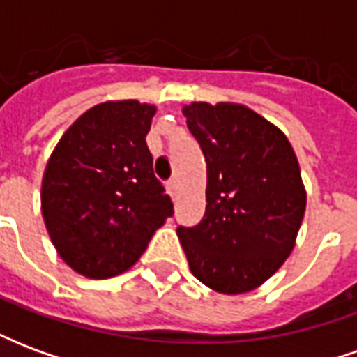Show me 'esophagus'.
I'll use <instances>...</instances> for the list:
<instances>
[{"label":"esophagus","instance_id":"1","mask_svg":"<svg viewBox=\"0 0 357 357\" xmlns=\"http://www.w3.org/2000/svg\"><path fill=\"white\" fill-rule=\"evenodd\" d=\"M166 187H168V193L174 197V195H176V189H178V185H176V179H170V181L166 183Z\"/></svg>","mask_w":357,"mask_h":357}]
</instances>
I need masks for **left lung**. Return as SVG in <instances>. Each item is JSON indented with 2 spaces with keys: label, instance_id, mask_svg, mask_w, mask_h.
<instances>
[{
  "label": "left lung",
  "instance_id": "1",
  "mask_svg": "<svg viewBox=\"0 0 357 357\" xmlns=\"http://www.w3.org/2000/svg\"><path fill=\"white\" fill-rule=\"evenodd\" d=\"M206 158V212L178 237L193 275L239 294L268 281L289 258L306 210L291 143L255 110L220 102L183 109Z\"/></svg>",
  "mask_w": 357,
  "mask_h": 357
}]
</instances>
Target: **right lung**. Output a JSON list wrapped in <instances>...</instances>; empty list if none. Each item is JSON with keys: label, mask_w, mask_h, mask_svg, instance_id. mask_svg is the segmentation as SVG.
I'll return each instance as SVG.
<instances>
[{"label": "right lung", "mask_w": 357, "mask_h": 357, "mask_svg": "<svg viewBox=\"0 0 357 357\" xmlns=\"http://www.w3.org/2000/svg\"><path fill=\"white\" fill-rule=\"evenodd\" d=\"M153 116L151 105L101 102L66 130L47 162L43 222L59 256L82 275L130 269L174 214L145 141Z\"/></svg>", "instance_id": "obj_1"}]
</instances>
